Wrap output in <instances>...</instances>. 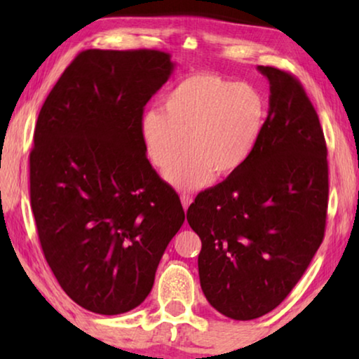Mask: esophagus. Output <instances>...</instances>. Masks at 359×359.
I'll use <instances>...</instances> for the list:
<instances>
[{
	"label": "esophagus",
	"instance_id": "34e87169",
	"mask_svg": "<svg viewBox=\"0 0 359 359\" xmlns=\"http://www.w3.org/2000/svg\"><path fill=\"white\" fill-rule=\"evenodd\" d=\"M180 201H182V205H184V209L187 210L188 208H190V204L193 203V198L184 193V194H180Z\"/></svg>",
	"mask_w": 359,
	"mask_h": 359
}]
</instances>
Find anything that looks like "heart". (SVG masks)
<instances>
[{"instance_id": "heart-1", "label": "heart", "mask_w": 359, "mask_h": 359, "mask_svg": "<svg viewBox=\"0 0 359 359\" xmlns=\"http://www.w3.org/2000/svg\"><path fill=\"white\" fill-rule=\"evenodd\" d=\"M161 110L141 117V137L151 165L179 190H196L247 165L263 136L267 104L253 85L215 72H193L163 96ZM187 142H184V139Z\"/></svg>"}]
</instances>
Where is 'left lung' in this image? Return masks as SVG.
<instances>
[{"label":"left lung","instance_id":"left-lung-1","mask_svg":"<svg viewBox=\"0 0 359 359\" xmlns=\"http://www.w3.org/2000/svg\"><path fill=\"white\" fill-rule=\"evenodd\" d=\"M258 69L271 96L257 150L187 212L203 244V293L233 320L274 311L311 264L326 228L327 149L317 111L293 74Z\"/></svg>","mask_w":359,"mask_h":359}]
</instances>
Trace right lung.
<instances>
[{
  "mask_svg": "<svg viewBox=\"0 0 359 359\" xmlns=\"http://www.w3.org/2000/svg\"><path fill=\"white\" fill-rule=\"evenodd\" d=\"M174 69L161 50H83L48 93L29 154V198L46 261L90 312L137 307L185 220L151 168L144 106Z\"/></svg>",
  "mask_w": 359,
  "mask_h": 359,
  "instance_id": "1",
  "label": "right lung"
}]
</instances>
